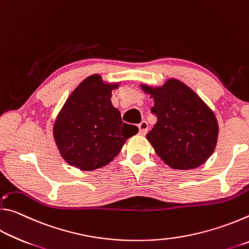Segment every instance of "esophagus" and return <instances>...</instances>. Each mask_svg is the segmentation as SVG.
<instances>
[{
    "mask_svg": "<svg viewBox=\"0 0 249 249\" xmlns=\"http://www.w3.org/2000/svg\"><path fill=\"white\" fill-rule=\"evenodd\" d=\"M138 129H140L141 135H146L147 130H148V124H147V122L142 121V123L138 124Z\"/></svg>",
    "mask_w": 249,
    "mask_h": 249,
    "instance_id": "1",
    "label": "esophagus"
}]
</instances>
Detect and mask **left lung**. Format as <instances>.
I'll list each match as a JSON object with an SVG mask.
<instances>
[{
    "label": "left lung",
    "mask_w": 249,
    "mask_h": 249,
    "mask_svg": "<svg viewBox=\"0 0 249 249\" xmlns=\"http://www.w3.org/2000/svg\"><path fill=\"white\" fill-rule=\"evenodd\" d=\"M154 99L157 123L146 135L161 160L174 169H192L205 162L216 146V117L199 95L179 80L159 88L142 84Z\"/></svg>",
    "instance_id": "1"
}]
</instances>
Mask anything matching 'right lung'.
I'll return each instance as SVG.
<instances>
[{"label": "right lung", "mask_w": 249, "mask_h": 249, "mask_svg": "<svg viewBox=\"0 0 249 249\" xmlns=\"http://www.w3.org/2000/svg\"><path fill=\"white\" fill-rule=\"evenodd\" d=\"M117 84H107L99 74L79 84L56 120L53 137L69 165L94 170L111 161L124 142L138 128L122 122L121 113L111 103V91Z\"/></svg>", "instance_id": "1"}]
</instances>
